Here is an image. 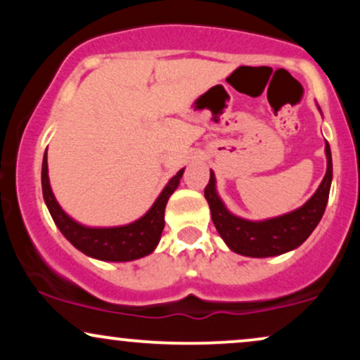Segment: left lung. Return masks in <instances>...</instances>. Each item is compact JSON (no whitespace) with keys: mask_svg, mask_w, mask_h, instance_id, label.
Wrapping results in <instances>:
<instances>
[{"mask_svg":"<svg viewBox=\"0 0 360 360\" xmlns=\"http://www.w3.org/2000/svg\"><path fill=\"white\" fill-rule=\"evenodd\" d=\"M326 172L316 193L295 212L262 221L243 220L226 210L217 193L214 174L210 171V183L205 198L212 210V220L220 237L233 252L247 257H272L300 247L311 235L323 217L332 184V152L326 142Z\"/></svg>","mask_w":360,"mask_h":360,"instance_id":"8db88e82","label":"left lung"}]
</instances>
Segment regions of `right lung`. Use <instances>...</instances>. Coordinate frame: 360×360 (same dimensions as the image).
<instances>
[{
  "label": "right lung",
  "mask_w": 360,
  "mask_h": 360,
  "mask_svg": "<svg viewBox=\"0 0 360 360\" xmlns=\"http://www.w3.org/2000/svg\"><path fill=\"white\" fill-rule=\"evenodd\" d=\"M183 172L184 169H181L169 181L152 208L142 218L134 223H128V225L110 226V229H93V226L81 225L60 208L51 189V183H49L47 152L44 154L42 162V193L45 205H47L57 229L77 250L93 259L127 262V260L146 257L150 252H154L164 230V212H166L167 200L179 186Z\"/></svg>",
  "instance_id": "obj_1"
}]
</instances>
